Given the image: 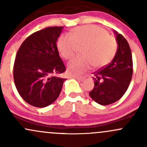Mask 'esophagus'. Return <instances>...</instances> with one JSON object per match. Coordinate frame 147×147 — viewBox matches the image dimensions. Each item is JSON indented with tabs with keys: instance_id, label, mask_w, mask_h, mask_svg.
I'll return each mask as SVG.
<instances>
[{
	"instance_id": "esophagus-1",
	"label": "esophagus",
	"mask_w": 147,
	"mask_h": 147,
	"mask_svg": "<svg viewBox=\"0 0 147 147\" xmlns=\"http://www.w3.org/2000/svg\"><path fill=\"white\" fill-rule=\"evenodd\" d=\"M74 78L78 81H83L85 79V77H84V76H80V77H74Z\"/></svg>"
}]
</instances>
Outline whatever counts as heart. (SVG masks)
Wrapping results in <instances>:
<instances>
[{
    "label": "heart",
    "instance_id": "obj_1",
    "mask_svg": "<svg viewBox=\"0 0 147 147\" xmlns=\"http://www.w3.org/2000/svg\"><path fill=\"white\" fill-rule=\"evenodd\" d=\"M79 47H84L82 55L76 57L68 63L70 75H79L90 70L104 66L113 59L117 52V42L100 27L85 25L75 28L72 35H62L58 41L61 55L65 59H71Z\"/></svg>",
    "mask_w": 147,
    "mask_h": 147
}]
</instances>
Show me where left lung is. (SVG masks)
<instances>
[{"label": "left lung", "instance_id": "8db88e82", "mask_svg": "<svg viewBox=\"0 0 147 147\" xmlns=\"http://www.w3.org/2000/svg\"><path fill=\"white\" fill-rule=\"evenodd\" d=\"M117 49L112 61L95 73V86L90 97L101 105L119 100L127 90L133 75L131 49L126 38L114 30Z\"/></svg>", "mask_w": 147, "mask_h": 147}]
</instances>
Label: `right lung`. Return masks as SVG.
<instances>
[{
  "label": "right lung",
  "mask_w": 147,
  "mask_h": 147,
  "mask_svg": "<svg viewBox=\"0 0 147 147\" xmlns=\"http://www.w3.org/2000/svg\"><path fill=\"white\" fill-rule=\"evenodd\" d=\"M63 27H49L29 36L18 49L14 65V80L18 93L38 108L58 98L65 79L53 75L65 72L57 41Z\"/></svg>",
  "instance_id": "add662e5"
}]
</instances>
